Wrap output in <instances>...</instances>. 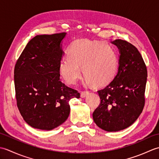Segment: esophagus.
Returning a JSON list of instances; mask_svg holds the SVG:
<instances>
[{"label":"esophagus","instance_id":"1","mask_svg":"<svg viewBox=\"0 0 159 159\" xmlns=\"http://www.w3.org/2000/svg\"><path fill=\"white\" fill-rule=\"evenodd\" d=\"M88 91H83V92H81V93H80V96H81V98H85L86 96L88 95Z\"/></svg>","mask_w":159,"mask_h":159}]
</instances>
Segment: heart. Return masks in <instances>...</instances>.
<instances>
[{
  "label": "heart",
  "instance_id": "obj_1",
  "mask_svg": "<svg viewBox=\"0 0 159 159\" xmlns=\"http://www.w3.org/2000/svg\"><path fill=\"white\" fill-rule=\"evenodd\" d=\"M67 57L61 61V76L69 84H74L83 76L86 81L96 87L107 85L112 81L117 70V57L114 48L107 42L79 39L70 45Z\"/></svg>",
  "mask_w": 159,
  "mask_h": 159
}]
</instances>
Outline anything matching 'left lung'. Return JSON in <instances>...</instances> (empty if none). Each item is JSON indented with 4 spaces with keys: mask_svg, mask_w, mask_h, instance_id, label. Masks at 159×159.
I'll list each match as a JSON object with an SVG mask.
<instances>
[{
    "mask_svg": "<svg viewBox=\"0 0 159 159\" xmlns=\"http://www.w3.org/2000/svg\"><path fill=\"white\" fill-rule=\"evenodd\" d=\"M112 43L120 50L118 72L104 89L98 91L100 98L93 113L94 122L108 132L131 126L145 105L147 67L139 50L130 43L116 39Z\"/></svg>",
    "mask_w": 159,
    "mask_h": 159,
    "instance_id": "8db88e82",
    "label": "left lung"
}]
</instances>
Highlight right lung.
Returning a JSON list of instances; mask_svg holds the SVG:
<instances>
[{
	"label": "right lung",
	"instance_id": "add662e5",
	"mask_svg": "<svg viewBox=\"0 0 159 159\" xmlns=\"http://www.w3.org/2000/svg\"><path fill=\"white\" fill-rule=\"evenodd\" d=\"M66 33L40 35L30 40L17 60L14 84L17 106L31 127L50 130L62 124L70 111L69 101L77 90L61 82L59 70Z\"/></svg>",
	"mask_w": 159,
	"mask_h": 159
}]
</instances>
